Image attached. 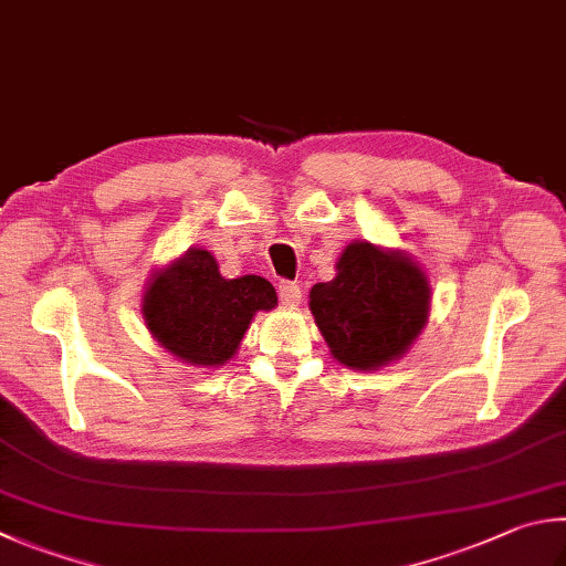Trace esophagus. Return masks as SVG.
I'll use <instances>...</instances> for the list:
<instances>
[{"label": "esophagus", "mask_w": 566, "mask_h": 566, "mask_svg": "<svg viewBox=\"0 0 566 566\" xmlns=\"http://www.w3.org/2000/svg\"><path fill=\"white\" fill-rule=\"evenodd\" d=\"M276 292H280L282 304H300L302 302V290H300V284H296V282L282 280L280 286H276Z\"/></svg>", "instance_id": "1"}]
</instances>
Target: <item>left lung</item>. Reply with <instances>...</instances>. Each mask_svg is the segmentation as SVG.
Returning <instances> with one entry per match:
<instances>
[{"label": "left lung", "mask_w": 566, "mask_h": 566, "mask_svg": "<svg viewBox=\"0 0 566 566\" xmlns=\"http://www.w3.org/2000/svg\"><path fill=\"white\" fill-rule=\"evenodd\" d=\"M310 300L334 358L374 371L413 344L426 326L430 290L408 256L354 242L338 260L334 280L314 284Z\"/></svg>", "instance_id": "8db88e82"}]
</instances>
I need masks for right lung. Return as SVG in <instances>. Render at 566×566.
<instances>
[{"label": "right lung", "instance_id": "add662e5", "mask_svg": "<svg viewBox=\"0 0 566 566\" xmlns=\"http://www.w3.org/2000/svg\"><path fill=\"white\" fill-rule=\"evenodd\" d=\"M272 306H276V292L264 276L224 280L214 256L205 250H190L153 276L143 296L150 334L170 354L195 366L228 361L254 312Z\"/></svg>", "mask_w": 566, "mask_h": 566}]
</instances>
